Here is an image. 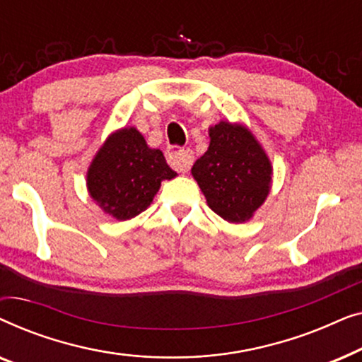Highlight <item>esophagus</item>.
Returning a JSON list of instances; mask_svg holds the SVG:
<instances>
[{"mask_svg":"<svg viewBox=\"0 0 362 362\" xmlns=\"http://www.w3.org/2000/svg\"><path fill=\"white\" fill-rule=\"evenodd\" d=\"M168 163H170L173 170L177 173H187L189 168L192 166V161H194V156H192V151L189 148H181V146H171L168 150Z\"/></svg>","mask_w":362,"mask_h":362,"instance_id":"obj_1","label":"esophagus"}]
</instances>
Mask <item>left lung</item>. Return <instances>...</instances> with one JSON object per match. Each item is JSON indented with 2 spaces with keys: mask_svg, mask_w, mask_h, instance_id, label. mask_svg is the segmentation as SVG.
I'll use <instances>...</instances> for the list:
<instances>
[{
  "mask_svg": "<svg viewBox=\"0 0 362 362\" xmlns=\"http://www.w3.org/2000/svg\"><path fill=\"white\" fill-rule=\"evenodd\" d=\"M209 148L192 166L207 206L227 222H245L270 192L272 163L249 128L219 122Z\"/></svg>",
  "mask_w": 362,
  "mask_h": 362,
  "instance_id": "left-lung-1",
  "label": "left lung"
}]
</instances>
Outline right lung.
Segmentation results:
<instances>
[{
    "label": "right lung",
    "instance_id": "obj_1",
    "mask_svg": "<svg viewBox=\"0 0 362 362\" xmlns=\"http://www.w3.org/2000/svg\"><path fill=\"white\" fill-rule=\"evenodd\" d=\"M176 173L160 150L146 145L135 127L112 133L87 171L88 194L103 212L118 221L132 219L151 204L163 180Z\"/></svg>",
    "mask_w": 362,
    "mask_h": 362
}]
</instances>
